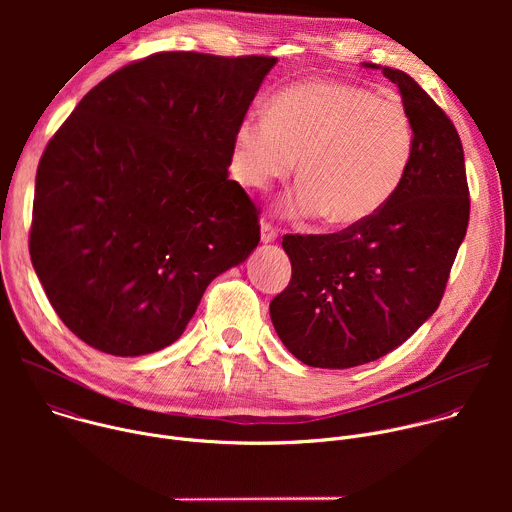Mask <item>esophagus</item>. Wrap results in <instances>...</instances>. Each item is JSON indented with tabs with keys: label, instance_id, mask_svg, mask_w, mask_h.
I'll return each mask as SVG.
<instances>
[{
	"label": "esophagus",
	"instance_id": "34e87169",
	"mask_svg": "<svg viewBox=\"0 0 512 512\" xmlns=\"http://www.w3.org/2000/svg\"><path fill=\"white\" fill-rule=\"evenodd\" d=\"M275 239H277L275 229L269 223H261V243L269 245V243H275Z\"/></svg>",
	"mask_w": 512,
	"mask_h": 512
}]
</instances>
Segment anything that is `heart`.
<instances>
[{
  "mask_svg": "<svg viewBox=\"0 0 512 512\" xmlns=\"http://www.w3.org/2000/svg\"><path fill=\"white\" fill-rule=\"evenodd\" d=\"M415 145L401 101L330 79L291 85L269 111L245 113L235 129L233 174L263 190L296 168L302 186L285 202L294 218L352 227L373 218L399 190Z\"/></svg>",
  "mask_w": 512,
  "mask_h": 512,
  "instance_id": "heart-1",
  "label": "heart"
}]
</instances>
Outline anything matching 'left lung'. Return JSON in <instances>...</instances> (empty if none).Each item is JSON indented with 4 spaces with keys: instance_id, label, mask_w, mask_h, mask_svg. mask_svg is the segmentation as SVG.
Segmentation results:
<instances>
[{
    "instance_id": "8db88e82",
    "label": "left lung",
    "mask_w": 512,
    "mask_h": 512,
    "mask_svg": "<svg viewBox=\"0 0 512 512\" xmlns=\"http://www.w3.org/2000/svg\"><path fill=\"white\" fill-rule=\"evenodd\" d=\"M381 70L415 129L399 190L369 221L334 235H285L281 243L291 279L269 304L271 322L285 348L316 369L358 367L403 344L440 306L468 229L454 123L403 70Z\"/></svg>"
}]
</instances>
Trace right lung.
Here are the masks:
<instances>
[{
    "instance_id": "1",
    "label": "right lung",
    "mask_w": 512,
    "mask_h": 512,
    "mask_svg": "<svg viewBox=\"0 0 512 512\" xmlns=\"http://www.w3.org/2000/svg\"><path fill=\"white\" fill-rule=\"evenodd\" d=\"M273 56L158 52L91 89L36 172L30 257L64 326L141 356L176 342L208 283L259 243L229 178Z\"/></svg>"
}]
</instances>
